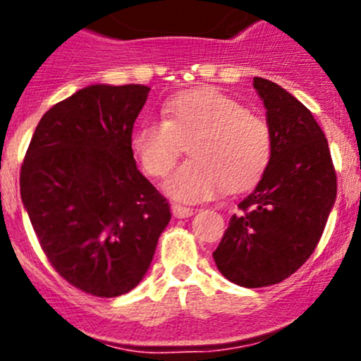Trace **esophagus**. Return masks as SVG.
<instances>
[{
    "label": "esophagus",
    "instance_id": "obj_1",
    "mask_svg": "<svg viewBox=\"0 0 361 361\" xmlns=\"http://www.w3.org/2000/svg\"><path fill=\"white\" fill-rule=\"evenodd\" d=\"M171 212L176 219H188L190 215H193V209H188V207H181V205L173 204L171 205Z\"/></svg>",
    "mask_w": 361,
    "mask_h": 361
}]
</instances>
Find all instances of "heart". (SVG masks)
Segmentation results:
<instances>
[{
  "label": "heart",
  "instance_id": "b5f03b06",
  "mask_svg": "<svg viewBox=\"0 0 361 361\" xmlns=\"http://www.w3.org/2000/svg\"><path fill=\"white\" fill-rule=\"evenodd\" d=\"M163 120H146L132 135V149L147 175L163 178L190 144V156L168 178L175 200L200 204L247 188L270 163L271 134L263 118L215 88L181 91L163 105Z\"/></svg>",
  "mask_w": 361,
  "mask_h": 361
}]
</instances>
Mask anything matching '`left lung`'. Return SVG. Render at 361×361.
Returning a JSON list of instances; mask_svg holds the SVG:
<instances>
[{"instance_id":"1","label":"left lung","mask_w":361,"mask_h":361,"mask_svg":"<svg viewBox=\"0 0 361 361\" xmlns=\"http://www.w3.org/2000/svg\"><path fill=\"white\" fill-rule=\"evenodd\" d=\"M271 134L270 163L239 204L214 261L239 287L280 283L316 250L336 200V171L314 115L276 82L255 78Z\"/></svg>"}]
</instances>
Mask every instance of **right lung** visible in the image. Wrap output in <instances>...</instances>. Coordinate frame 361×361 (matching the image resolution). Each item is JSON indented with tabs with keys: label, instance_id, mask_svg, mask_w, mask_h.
Segmentation results:
<instances>
[{
	"label": "right lung",
	"instance_id": "obj_1",
	"mask_svg": "<svg viewBox=\"0 0 361 361\" xmlns=\"http://www.w3.org/2000/svg\"><path fill=\"white\" fill-rule=\"evenodd\" d=\"M149 91L90 85L56 103L40 118L20 173L23 207L45 256L91 295L137 287L171 219L132 151Z\"/></svg>",
	"mask_w": 361,
	"mask_h": 361
}]
</instances>
